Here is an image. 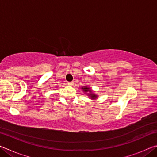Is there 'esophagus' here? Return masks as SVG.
<instances>
[{
	"mask_svg": "<svg viewBox=\"0 0 157 157\" xmlns=\"http://www.w3.org/2000/svg\"><path fill=\"white\" fill-rule=\"evenodd\" d=\"M67 84L68 85V86H73V82H68Z\"/></svg>",
	"mask_w": 157,
	"mask_h": 157,
	"instance_id": "esophagus-1",
	"label": "esophagus"
}]
</instances>
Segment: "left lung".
Here are the masks:
<instances>
[{"instance_id":"left-lung-1","label":"left lung","mask_w":157,"mask_h":157,"mask_svg":"<svg viewBox=\"0 0 157 157\" xmlns=\"http://www.w3.org/2000/svg\"><path fill=\"white\" fill-rule=\"evenodd\" d=\"M82 90H83V91H84L85 93L88 92V94H88V95L90 97L91 99H93V100L96 99V98L98 97L97 95L94 94V93L92 92V90L91 89L89 88V87H87V86H82Z\"/></svg>"}]
</instances>
